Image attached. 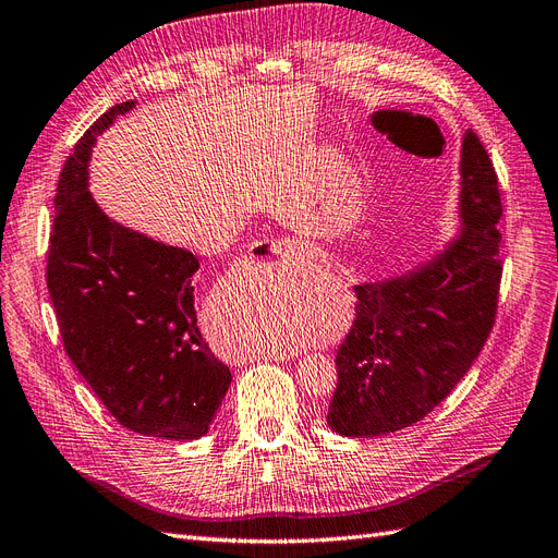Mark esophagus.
<instances>
[{"instance_id": "34e87169", "label": "esophagus", "mask_w": 558, "mask_h": 558, "mask_svg": "<svg viewBox=\"0 0 558 558\" xmlns=\"http://www.w3.org/2000/svg\"><path fill=\"white\" fill-rule=\"evenodd\" d=\"M252 252L257 254V259L262 257H278L282 262H288L292 266H306L313 262L311 252L301 245L294 238H270V241L254 243Z\"/></svg>"}]
</instances>
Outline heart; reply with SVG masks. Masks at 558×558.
Returning a JSON list of instances; mask_svg holds the SVG:
<instances>
[{"label": "heart", "instance_id": "obj_1", "mask_svg": "<svg viewBox=\"0 0 558 558\" xmlns=\"http://www.w3.org/2000/svg\"><path fill=\"white\" fill-rule=\"evenodd\" d=\"M294 341H290V339H276V341H270V345L274 348H284V345H292Z\"/></svg>", "mask_w": 558, "mask_h": 558}]
</instances>
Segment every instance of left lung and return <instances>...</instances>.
<instances>
[{
    "label": "left lung",
    "mask_w": 558,
    "mask_h": 558,
    "mask_svg": "<svg viewBox=\"0 0 558 558\" xmlns=\"http://www.w3.org/2000/svg\"><path fill=\"white\" fill-rule=\"evenodd\" d=\"M460 227L402 274L355 284L357 317L337 353L327 423L343 437H380L425 418L468 374L488 339L502 276V203L472 131L460 145Z\"/></svg>",
    "instance_id": "obj_1"
}]
</instances>
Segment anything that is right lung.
Listing matches in <instances>:
<instances>
[{"instance_id":"right-lung-1","label":"right lung","mask_w":558,"mask_h":558,"mask_svg":"<svg viewBox=\"0 0 558 558\" xmlns=\"http://www.w3.org/2000/svg\"><path fill=\"white\" fill-rule=\"evenodd\" d=\"M135 100L109 107L60 172L46 282L68 357L131 433L198 439L231 372L196 323L198 259L102 213L88 191L95 142Z\"/></svg>"}]
</instances>
